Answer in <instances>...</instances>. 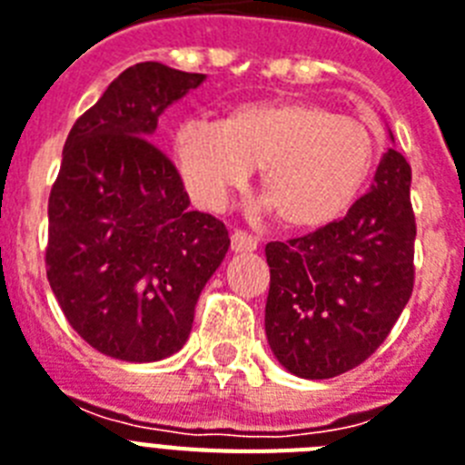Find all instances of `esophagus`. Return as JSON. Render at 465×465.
Returning <instances> with one entry per match:
<instances>
[{
    "instance_id": "esophagus-1",
    "label": "esophagus",
    "mask_w": 465,
    "mask_h": 465,
    "mask_svg": "<svg viewBox=\"0 0 465 465\" xmlns=\"http://www.w3.org/2000/svg\"><path fill=\"white\" fill-rule=\"evenodd\" d=\"M230 244L235 252H254L259 247V240L254 235H249L247 230H235L232 235H230Z\"/></svg>"
}]
</instances>
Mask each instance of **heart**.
<instances>
[{"instance_id":"heart-1","label":"heart","mask_w":465,"mask_h":465,"mask_svg":"<svg viewBox=\"0 0 465 465\" xmlns=\"http://www.w3.org/2000/svg\"><path fill=\"white\" fill-rule=\"evenodd\" d=\"M378 149L368 123L311 102L244 104L223 123H183L173 140L183 183L199 206L223 209L254 168H263V194L292 228H318L347 213Z\"/></svg>"}]
</instances>
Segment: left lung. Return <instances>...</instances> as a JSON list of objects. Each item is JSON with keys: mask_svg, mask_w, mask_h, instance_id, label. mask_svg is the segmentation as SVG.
<instances>
[{"mask_svg": "<svg viewBox=\"0 0 465 465\" xmlns=\"http://www.w3.org/2000/svg\"><path fill=\"white\" fill-rule=\"evenodd\" d=\"M413 242L411 166L390 149L347 216L266 244V337L275 359L309 380L361 366L411 297Z\"/></svg>", "mask_w": 465, "mask_h": 465, "instance_id": "left-lung-1", "label": "left lung"}]
</instances>
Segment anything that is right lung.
<instances>
[{
    "mask_svg": "<svg viewBox=\"0 0 465 465\" xmlns=\"http://www.w3.org/2000/svg\"><path fill=\"white\" fill-rule=\"evenodd\" d=\"M202 73L144 61L73 123L49 194L47 278L73 330L121 361H159L187 342L194 304L230 247L190 211L178 168L149 137Z\"/></svg>",
    "mask_w": 465,
    "mask_h": 465,
    "instance_id": "add662e5",
    "label": "right lung"
}]
</instances>
